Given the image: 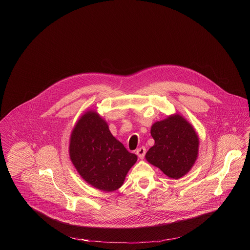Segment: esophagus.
Returning <instances> with one entry per match:
<instances>
[{"mask_svg":"<svg viewBox=\"0 0 250 250\" xmlns=\"http://www.w3.org/2000/svg\"><path fill=\"white\" fill-rule=\"evenodd\" d=\"M137 155L139 156V158L140 159H143L144 158V155H145V153H146V149H145V147H141V148H139L138 150H137Z\"/></svg>","mask_w":250,"mask_h":250,"instance_id":"1","label":"esophagus"}]
</instances>
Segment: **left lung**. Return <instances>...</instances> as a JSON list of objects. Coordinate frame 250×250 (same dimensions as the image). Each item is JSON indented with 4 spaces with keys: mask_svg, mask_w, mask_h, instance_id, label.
Masks as SVG:
<instances>
[{
    "mask_svg": "<svg viewBox=\"0 0 250 250\" xmlns=\"http://www.w3.org/2000/svg\"><path fill=\"white\" fill-rule=\"evenodd\" d=\"M155 144L145 158L169 178L186 175L194 165L199 140L193 127L180 114L157 121L151 127Z\"/></svg>",
    "mask_w": 250,
    "mask_h": 250,
    "instance_id": "1",
    "label": "left lung"
}]
</instances>
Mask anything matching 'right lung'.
Returning a JSON list of instances; mask_svg holds the SVG:
<instances>
[{"label": "right lung", "instance_id": "add662e5", "mask_svg": "<svg viewBox=\"0 0 250 250\" xmlns=\"http://www.w3.org/2000/svg\"><path fill=\"white\" fill-rule=\"evenodd\" d=\"M69 155L82 178L104 191L119 188L138 160L111 135L107 122L94 110L84 112L76 123Z\"/></svg>", "mask_w": 250, "mask_h": 250}]
</instances>
